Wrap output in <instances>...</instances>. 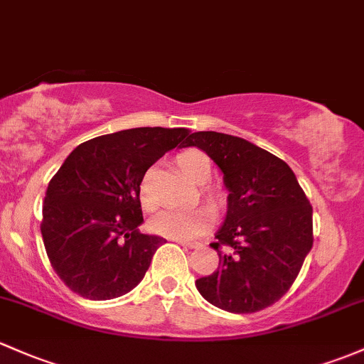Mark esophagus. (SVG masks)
<instances>
[{
	"mask_svg": "<svg viewBox=\"0 0 364 364\" xmlns=\"http://www.w3.org/2000/svg\"><path fill=\"white\" fill-rule=\"evenodd\" d=\"M175 241H177L178 245L187 246V248H194V246H198L196 241H189V240H175Z\"/></svg>",
	"mask_w": 364,
	"mask_h": 364,
	"instance_id": "34e87169",
	"label": "esophagus"
}]
</instances>
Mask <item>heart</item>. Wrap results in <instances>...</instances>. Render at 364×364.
<instances>
[{
	"instance_id": "1",
	"label": "heart",
	"mask_w": 364,
	"mask_h": 364,
	"mask_svg": "<svg viewBox=\"0 0 364 364\" xmlns=\"http://www.w3.org/2000/svg\"><path fill=\"white\" fill-rule=\"evenodd\" d=\"M175 165L178 170L196 183H205L212 175V163L205 152L198 149L182 151L175 158ZM206 193L213 196V189L205 187ZM140 203L146 210L156 206V196L152 193L149 182L140 183ZM213 220V212L208 206H196V208H166L156 213L151 218V230L159 236L170 240H191L201 234Z\"/></svg>"
}]
</instances>
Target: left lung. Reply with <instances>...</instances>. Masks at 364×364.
<instances>
[{
    "label": "left lung",
    "mask_w": 364,
    "mask_h": 364,
    "mask_svg": "<svg viewBox=\"0 0 364 364\" xmlns=\"http://www.w3.org/2000/svg\"><path fill=\"white\" fill-rule=\"evenodd\" d=\"M196 146L217 163L229 189L228 215L215 234L218 267L196 288L215 307L250 314L291 288L312 241V206L291 168L240 136L194 132Z\"/></svg>",
    "instance_id": "1"
}]
</instances>
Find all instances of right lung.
Instances as JSON below:
<instances>
[{"label":"right lung","instance_id":"add662e5","mask_svg":"<svg viewBox=\"0 0 364 364\" xmlns=\"http://www.w3.org/2000/svg\"><path fill=\"white\" fill-rule=\"evenodd\" d=\"M187 128L144 127L80 144L52 177L41 236L62 283L90 300L124 295L142 281L165 240L139 232L140 183Z\"/></svg>","mask_w":364,"mask_h":364}]
</instances>
